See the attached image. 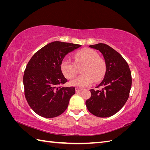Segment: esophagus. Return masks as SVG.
Here are the masks:
<instances>
[{
    "mask_svg": "<svg viewBox=\"0 0 150 150\" xmlns=\"http://www.w3.org/2000/svg\"><path fill=\"white\" fill-rule=\"evenodd\" d=\"M83 89H82V88H76V93H78V92H80V91H82Z\"/></svg>",
    "mask_w": 150,
    "mask_h": 150,
    "instance_id": "esophagus-1",
    "label": "esophagus"
}]
</instances>
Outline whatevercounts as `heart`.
Returning <instances> with one entry per match:
<instances>
[{
    "instance_id": "heart-1",
    "label": "heart",
    "mask_w": 150,
    "mask_h": 150,
    "mask_svg": "<svg viewBox=\"0 0 150 150\" xmlns=\"http://www.w3.org/2000/svg\"><path fill=\"white\" fill-rule=\"evenodd\" d=\"M74 64L69 60L64 59L61 63V72L67 79L73 78L76 74V66H82L81 73L74 79L71 80L69 84L78 88H84L91 84L94 80L98 82L101 80L106 73V66L105 61L98 57L96 52L89 48H84L74 54Z\"/></svg>"
}]
</instances>
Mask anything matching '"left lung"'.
I'll list each match as a JSON object with an SVG mask.
<instances>
[{
	"label": "left lung",
	"mask_w": 150,
	"mask_h": 150,
	"mask_svg": "<svg viewBox=\"0 0 150 150\" xmlns=\"http://www.w3.org/2000/svg\"><path fill=\"white\" fill-rule=\"evenodd\" d=\"M89 47L103 54L106 71L104 79L96 87L101 89H90L91 96L86 101V105L94 116L110 117L118 112L128 100L132 83L131 71L125 59L108 45L99 43Z\"/></svg>",
	"instance_id": "8db88e82"
}]
</instances>
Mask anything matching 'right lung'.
Segmentation results:
<instances>
[{"instance_id": "add662e5", "label": "right lung", "mask_w": 150, "mask_h": 150, "mask_svg": "<svg viewBox=\"0 0 150 150\" xmlns=\"http://www.w3.org/2000/svg\"><path fill=\"white\" fill-rule=\"evenodd\" d=\"M81 45L54 41L35 52L24 71L23 84L25 97L36 114L46 117H57L64 112L74 87H62L67 80L60 66L66 54Z\"/></svg>"}]
</instances>
